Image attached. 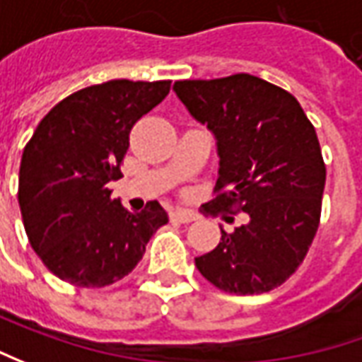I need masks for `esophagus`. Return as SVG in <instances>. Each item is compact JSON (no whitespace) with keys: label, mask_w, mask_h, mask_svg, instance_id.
<instances>
[{"label":"esophagus","mask_w":362,"mask_h":362,"mask_svg":"<svg viewBox=\"0 0 362 362\" xmlns=\"http://www.w3.org/2000/svg\"><path fill=\"white\" fill-rule=\"evenodd\" d=\"M198 218V214H194L192 210H172L170 212V220L172 222H182V224H188L192 220Z\"/></svg>","instance_id":"esophagus-1"}]
</instances>
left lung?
<instances>
[{"mask_svg":"<svg viewBox=\"0 0 362 362\" xmlns=\"http://www.w3.org/2000/svg\"><path fill=\"white\" fill-rule=\"evenodd\" d=\"M174 90L218 140L220 176L204 208L248 214L246 224L222 230L196 268L224 293L281 286L303 264L320 222L327 166L315 126L291 92L250 74L182 80Z\"/></svg>","mask_w":362,"mask_h":362,"instance_id":"left-lung-1","label":"left lung"}]
</instances>
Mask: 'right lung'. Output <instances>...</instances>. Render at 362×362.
Wrapping results in <instances>:
<instances>
[{"instance_id": "right-lung-1", "label": "right lung", "mask_w": 362, "mask_h": 362, "mask_svg": "<svg viewBox=\"0 0 362 362\" xmlns=\"http://www.w3.org/2000/svg\"><path fill=\"white\" fill-rule=\"evenodd\" d=\"M170 80H112L64 98L23 148L18 200L28 240L57 279L104 288L128 276L168 222L156 200L134 214L112 198L134 124L170 92Z\"/></svg>"}]
</instances>
